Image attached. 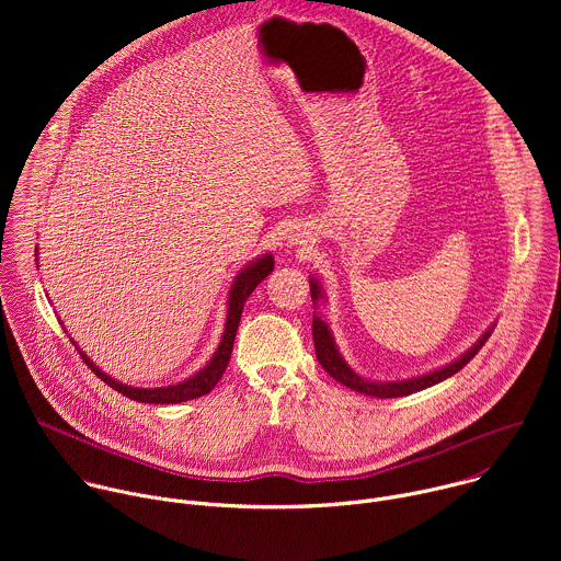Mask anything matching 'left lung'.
<instances>
[{
    "label": "left lung",
    "mask_w": 561,
    "mask_h": 561,
    "mask_svg": "<svg viewBox=\"0 0 561 561\" xmlns=\"http://www.w3.org/2000/svg\"><path fill=\"white\" fill-rule=\"evenodd\" d=\"M310 297H312V304H317L319 299H324V290L322 286H319V282L314 277H310ZM491 331L489 329L482 337L477 340L474 346H470L461 357H457L455 362L433 370V373H426V375H417V377H411V379H402V381H370V379H364L362 375H357L348 364L346 359L342 357L340 348L335 346V337L329 329V324L324 322L322 317L312 314V342H314V353H317V362L322 364V368L333 377L337 379L340 383H344L346 388L351 390H357V392H364V394H370V397H381V399H388V397H407V394H413L417 390H424L428 386H435L444 379H448L450 375H455L457 370H461L474 355L477 351L482 348L486 344V340L491 337Z\"/></svg>",
    "instance_id": "1"
}]
</instances>
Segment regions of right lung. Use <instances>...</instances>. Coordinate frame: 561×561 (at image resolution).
<instances>
[{
	"mask_svg": "<svg viewBox=\"0 0 561 561\" xmlns=\"http://www.w3.org/2000/svg\"><path fill=\"white\" fill-rule=\"evenodd\" d=\"M37 255V253H35ZM273 255L266 253L262 257H257L255 262H251L242 273H239L228 290V314H226V327H224V335L221 342L213 355V359L197 370L193 377L173 383V386H159V388H133L128 383H119L115 381L111 375H106L104 370H100L84 351H79L82 359L87 362V366L111 388H115L117 392L126 394L128 399H135V402L141 404H180V402H188V399H197L206 392H210L217 381L221 379L228 362H230V353H232V344H234V335H237V327L239 319H242V310H244V301L249 299V295L257 288V284L262 279H266L273 273ZM75 344V342H72Z\"/></svg>",
	"mask_w": 561,
	"mask_h": 561,
	"instance_id": "obj_1",
	"label": "right lung"
}]
</instances>
